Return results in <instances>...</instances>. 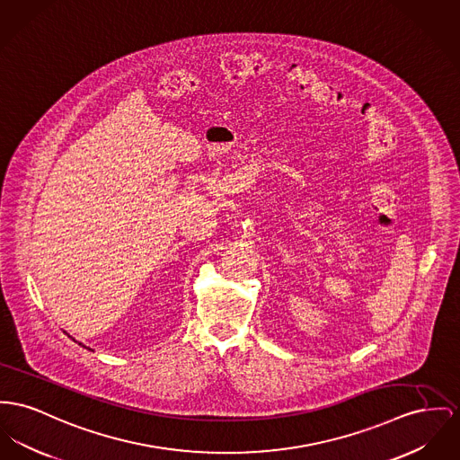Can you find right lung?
<instances>
[{"mask_svg": "<svg viewBox=\"0 0 460 460\" xmlns=\"http://www.w3.org/2000/svg\"><path fill=\"white\" fill-rule=\"evenodd\" d=\"M66 335H67V333H66ZM67 337H69V335H67ZM73 338V337H71ZM73 340H75V338H73ZM75 341H76V340H75ZM78 345H82V347H85V349H89V347H87V345H84V343H80V341H78ZM89 350H93V349H89Z\"/></svg>", "mask_w": 460, "mask_h": 460, "instance_id": "1", "label": "right lung"}]
</instances>
